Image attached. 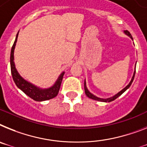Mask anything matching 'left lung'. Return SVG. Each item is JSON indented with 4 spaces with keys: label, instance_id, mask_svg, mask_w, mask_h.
Segmentation results:
<instances>
[{
    "label": "left lung",
    "instance_id": "1",
    "mask_svg": "<svg viewBox=\"0 0 147 147\" xmlns=\"http://www.w3.org/2000/svg\"><path fill=\"white\" fill-rule=\"evenodd\" d=\"M124 34H125V35H127L128 36H129V37L131 38V39H132V36H131V34L129 33L128 30H124ZM136 65V64H135ZM136 68V67H135ZM135 68H134V73H133V76H132V78H131V79L130 82L129 83V84L127 85L126 87H124V88L122 90L119 91V92H117V94H115L114 96H113L111 97H109V98H99V97L96 96H95V95H93L92 93H91L90 92V90H89L88 89H87V84H86V80H84V91H85V94L87 95V96L88 97V98H92V99H93V100H96V101H99V102H112V101L115 100L116 98H118V97L119 96H121L122 94H123V92H125V91H126L130 87V86L131 85V84H132L133 82V80H134V75H135Z\"/></svg>",
    "mask_w": 147,
    "mask_h": 147
}]
</instances>
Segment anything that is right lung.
<instances>
[{"mask_svg":"<svg viewBox=\"0 0 147 147\" xmlns=\"http://www.w3.org/2000/svg\"><path fill=\"white\" fill-rule=\"evenodd\" d=\"M18 32L16 35V37L15 39L14 44H13L12 49H11L10 54V67L11 73L13 76V81L18 89H20L22 92H24L27 96L30 98H33L34 100L36 102H42L55 98L58 94L60 90V85L62 82L63 78L65 71H62L60 76H58L57 79L55 82V84L50 87L48 88H42V87H37L36 85L30 83V81H27L24 78L21 76L18 73V70L16 68V64L14 61V51L16 45L17 39H18Z\"/></svg>","mask_w":147,"mask_h":147,"instance_id":"right-lung-1","label":"right lung"}]
</instances>
